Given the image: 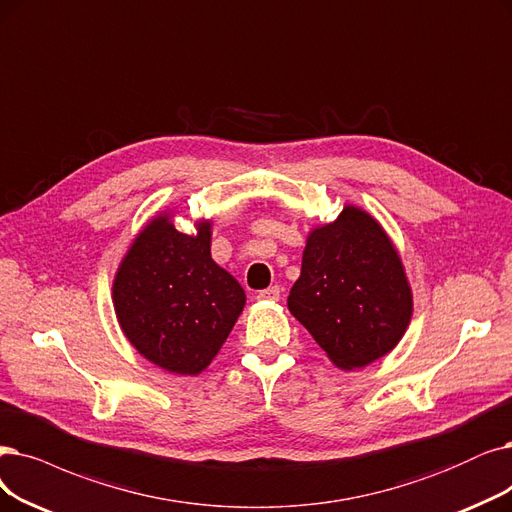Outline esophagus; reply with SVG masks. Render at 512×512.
Wrapping results in <instances>:
<instances>
[{"label":"esophagus","instance_id":"1","mask_svg":"<svg viewBox=\"0 0 512 512\" xmlns=\"http://www.w3.org/2000/svg\"><path fill=\"white\" fill-rule=\"evenodd\" d=\"M279 296H281V288H279V285H271V288L260 290V292L256 294L258 300H279Z\"/></svg>","mask_w":512,"mask_h":512}]
</instances>
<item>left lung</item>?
<instances>
[{"label": "left lung", "instance_id": "left-lung-1", "mask_svg": "<svg viewBox=\"0 0 512 512\" xmlns=\"http://www.w3.org/2000/svg\"><path fill=\"white\" fill-rule=\"evenodd\" d=\"M288 309L340 370H355L395 349L414 304L391 239L370 214L346 206L306 239Z\"/></svg>", "mask_w": 512, "mask_h": 512}]
</instances>
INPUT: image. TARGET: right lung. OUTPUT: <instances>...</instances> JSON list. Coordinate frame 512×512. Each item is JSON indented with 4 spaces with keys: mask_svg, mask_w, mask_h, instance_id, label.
<instances>
[{
    "mask_svg": "<svg viewBox=\"0 0 512 512\" xmlns=\"http://www.w3.org/2000/svg\"><path fill=\"white\" fill-rule=\"evenodd\" d=\"M113 304L142 357L172 374L195 376L231 334L245 292L212 260L208 220L197 224V235H185L159 216L121 260Z\"/></svg>",
    "mask_w": 512,
    "mask_h": 512,
    "instance_id": "add662e5",
    "label": "right lung"
}]
</instances>
